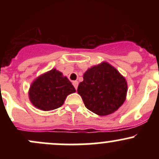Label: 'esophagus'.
I'll return each instance as SVG.
<instances>
[{"label":"esophagus","instance_id":"1","mask_svg":"<svg viewBox=\"0 0 159 159\" xmlns=\"http://www.w3.org/2000/svg\"><path fill=\"white\" fill-rule=\"evenodd\" d=\"M72 83H73L74 87H75V89L77 90V89H78V81H74Z\"/></svg>","mask_w":159,"mask_h":159}]
</instances>
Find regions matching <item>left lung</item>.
<instances>
[{
  "mask_svg": "<svg viewBox=\"0 0 159 159\" xmlns=\"http://www.w3.org/2000/svg\"><path fill=\"white\" fill-rule=\"evenodd\" d=\"M78 87L88 109L100 116L117 111L126 99L128 84L125 78L106 61L94 65L84 72Z\"/></svg>",
  "mask_w": 159,
  "mask_h": 159,
  "instance_id": "obj_1",
  "label": "left lung"
}]
</instances>
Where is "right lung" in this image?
<instances>
[{"instance_id": "obj_1", "label": "right lung", "mask_w": 159, "mask_h": 159, "mask_svg": "<svg viewBox=\"0 0 159 159\" xmlns=\"http://www.w3.org/2000/svg\"><path fill=\"white\" fill-rule=\"evenodd\" d=\"M75 91L76 90L68 78L53 68L34 80L28 95L35 108L51 111L62 106L67 96Z\"/></svg>"}]
</instances>
